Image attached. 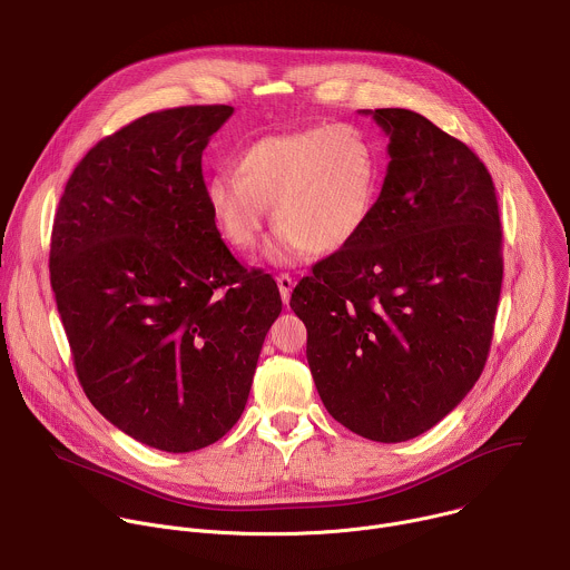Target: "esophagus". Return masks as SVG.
I'll return each instance as SVG.
<instances>
[{"mask_svg": "<svg viewBox=\"0 0 570 570\" xmlns=\"http://www.w3.org/2000/svg\"><path fill=\"white\" fill-rule=\"evenodd\" d=\"M293 286H295V282H293V277H291L288 273L277 275V288H279V295H282V302H284V304L291 302V291H293Z\"/></svg>", "mask_w": 570, "mask_h": 570, "instance_id": "esophagus-1", "label": "esophagus"}]
</instances>
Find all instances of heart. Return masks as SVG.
<instances>
[{"label":"heart","mask_w":570,"mask_h":570,"mask_svg":"<svg viewBox=\"0 0 570 570\" xmlns=\"http://www.w3.org/2000/svg\"><path fill=\"white\" fill-rule=\"evenodd\" d=\"M381 189V159L352 124L311 126L255 139L236 157V174L205 183V203L229 248L246 253L271 216L279 223L266 257L295 264L308 250L336 255L367 227Z\"/></svg>","instance_id":"b5f03b06"}]
</instances>
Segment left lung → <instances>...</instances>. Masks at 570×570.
Here are the masks:
<instances>
[{
    "label": "left lung",
    "mask_w": 570,
    "mask_h": 570,
    "mask_svg": "<svg viewBox=\"0 0 570 570\" xmlns=\"http://www.w3.org/2000/svg\"><path fill=\"white\" fill-rule=\"evenodd\" d=\"M390 137L367 227L313 266L291 308L317 394L345 429L413 440L444 420L490 354L503 282L490 171L426 117L365 110Z\"/></svg>",
    "instance_id": "left-lung-1"
}]
</instances>
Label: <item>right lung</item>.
Instances as JSON below:
<instances>
[{
  "label": "right lung",
  "mask_w": 570,
  "mask_h": 570,
  "mask_svg": "<svg viewBox=\"0 0 570 570\" xmlns=\"http://www.w3.org/2000/svg\"><path fill=\"white\" fill-rule=\"evenodd\" d=\"M232 106L150 112L78 161L51 232V288L80 385L132 440L189 453L240 417L282 313L205 203L203 150Z\"/></svg>",
  "instance_id": "add662e5"
}]
</instances>
